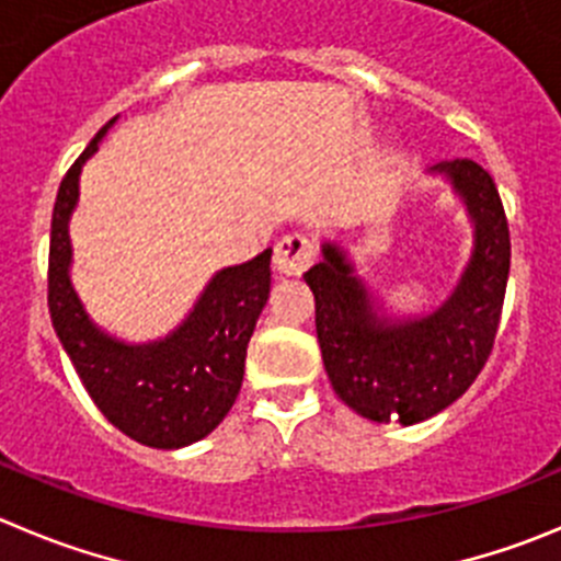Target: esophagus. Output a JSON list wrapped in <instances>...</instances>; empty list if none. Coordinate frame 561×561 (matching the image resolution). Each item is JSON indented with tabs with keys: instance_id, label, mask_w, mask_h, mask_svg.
<instances>
[{
	"instance_id": "obj_1",
	"label": "esophagus",
	"mask_w": 561,
	"mask_h": 561,
	"mask_svg": "<svg viewBox=\"0 0 561 561\" xmlns=\"http://www.w3.org/2000/svg\"><path fill=\"white\" fill-rule=\"evenodd\" d=\"M316 263V245L305 234H285L274 249V268L285 276L305 274Z\"/></svg>"
}]
</instances>
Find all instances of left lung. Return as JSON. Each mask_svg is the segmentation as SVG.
Masks as SVG:
<instances>
[{
	"instance_id": "left-lung-1",
	"label": "left lung",
	"mask_w": 561,
	"mask_h": 561,
	"mask_svg": "<svg viewBox=\"0 0 561 561\" xmlns=\"http://www.w3.org/2000/svg\"><path fill=\"white\" fill-rule=\"evenodd\" d=\"M468 204L476 249L457 290L432 316H376L363 282L334 243L305 274L316 296L323 365L340 401L368 421L421 423L462 396L493 354L510 279V224L493 176L473 160L439 162Z\"/></svg>"
}]
</instances>
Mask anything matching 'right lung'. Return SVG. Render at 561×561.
Instances as JSON below:
<instances>
[{"mask_svg":"<svg viewBox=\"0 0 561 561\" xmlns=\"http://www.w3.org/2000/svg\"><path fill=\"white\" fill-rule=\"evenodd\" d=\"M110 118L66 171L51 213L49 316L93 404L118 432L151 448H182L227 417L243 385L245 348L271 293V249L213 276L191 318L160 343L124 345L88 321L68 263V216L80 196L82 162Z\"/></svg>","mask_w":561,"mask_h":561,"instance_id":"right-lung-1","label":"right lung"}]
</instances>
